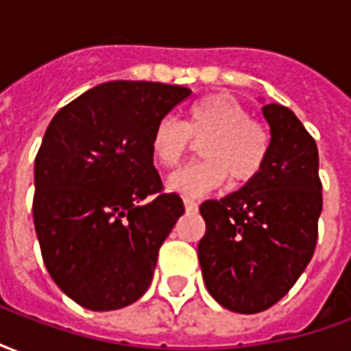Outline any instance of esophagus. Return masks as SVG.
<instances>
[{
  "mask_svg": "<svg viewBox=\"0 0 351 351\" xmlns=\"http://www.w3.org/2000/svg\"><path fill=\"white\" fill-rule=\"evenodd\" d=\"M184 206H186V210H195L197 208V203L190 197H184Z\"/></svg>",
  "mask_w": 351,
  "mask_h": 351,
  "instance_id": "obj_1",
  "label": "esophagus"
}]
</instances>
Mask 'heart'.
Returning <instances> with one entry per match:
<instances>
[{"instance_id": "b5f03b06", "label": "heart", "mask_w": 351, "mask_h": 351, "mask_svg": "<svg viewBox=\"0 0 351 351\" xmlns=\"http://www.w3.org/2000/svg\"><path fill=\"white\" fill-rule=\"evenodd\" d=\"M191 138H203V160L178 169L167 180L169 190L191 197L220 188L228 175L235 184L250 182L263 169L271 148L269 131L250 120L248 108L228 93L195 101L184 123L171 116L161 118L150 137L152 158L161 167H175L191 148Z\"/></svg>"}]
</instances>
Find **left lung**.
I'll list each match as a JSON object with an SVG mask.
<instances>
[{"label": "left lung", "instance_id": "left-lung-1", "mask_svg": "<svg viewBox=\"0 0 351 351\" xmlns=\"http://www.w3.org/2000/svg\"><path fill=\"white\" fill-rule=\"evenodd\" d=\"M261 112L271 128L263 169L241 190L199 206L205 286L239 314L271 308L291 289L314 256L322 214L316 141L287 107L263 103Z\"/></svg>", "mask_w": 351, "mask_h": 351}]
</instances>
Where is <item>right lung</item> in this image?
<instances>
[{"label":"right lung","mask_w":351,"mask_h":351,"mask_svg":"<svg viewBox=\"0 0 351 351\" xmlns=\"http://www.w3.org/2000/svg\"><path fill=\"white\" fill-rule=\"evenodd\" d=\"M190 88L112 80L58 110L35 158L43 261L80 306L118 310L150 286L182 199L161 193L150 137Z\"/></svg>","instance_id":"right-lung-1"}]
</instances>
